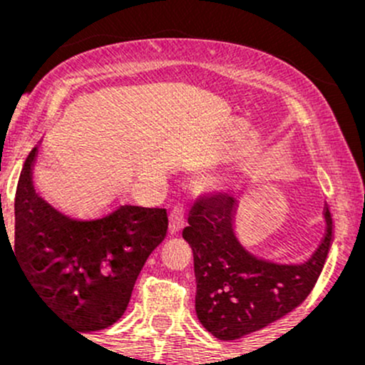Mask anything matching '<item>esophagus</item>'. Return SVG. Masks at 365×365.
I'll return each instance as SVG.
<instances>
[{"instance_id": "obj_1", "label": "esophagus", "mask_w": 365, "mask_h": 365, "mask_svg": "<svg viewBox=\"0 0 365 365\" xmlns=\"http://www.w3.org/2000/svg\"><path fill=\"white\" fill-rule=\"evenodd\" d=\"M183 226H185V209L178 204V206H175L170 212L168 230H170L171 235H175V233H178Z\"/></svg>"}]
</instances>
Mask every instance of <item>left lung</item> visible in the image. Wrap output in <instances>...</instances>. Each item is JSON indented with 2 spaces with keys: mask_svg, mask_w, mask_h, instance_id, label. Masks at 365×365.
Here are the masks:
<instances>
[{
  "mask_svg": "<svg viewBox=\"0 0 365 365\" xmlns=\"http://www.w3.org/2000/svg\"><path fill=\"white\" fill-rule=\"evenodd\" d=\"M235 206L226 194L199 200L182 233L194 252L197 317L225 341L266 328L307 299L328 259L334 226L326 204V233L316 252L302 264L271 262L238 242Z\"/></svg>",
  "mask_w": 365,
  "mask_h": 365,
  "instance_id": "obj_1",
  "label": "left lung"
}]
</instances>
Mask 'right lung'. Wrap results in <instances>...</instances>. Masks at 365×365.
Masks as SVG:
<instances>
[{
	"instance_id": "add662e5",
	"label": "right lung",
	"mask_w": 365,
	"mask_h": 365,
	"mask_svg": "<svg viewBox=\"0 0 365 365\" xmlns=\"http://www.w3.org/2000/svg\"><path fill=\"white\" fill-rule=\"evenodd\" d=\"M37 149L15 195V254L46 305L81 333L115 324L140 269L168 232L166 209L116 206L82 217L54 206L32 178Z\"/></svg>"
}]
</instances>
